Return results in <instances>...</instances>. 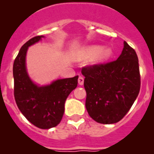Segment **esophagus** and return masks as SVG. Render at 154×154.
Instances as JSON below:
<instances>
[{
    "label": "esophagus",
    "mask_w": 154,
    "mask_h": 154,
    "mask_svg": "<svg viewBox=\"0 0 154 154\" xmlns=\"http://www.w3.org/2000/svg\"><path fill=\"white\" fill-rule=\"evenodd\" d=\"M78 82H79V85H83V82H84V79H83V77H82V76H79V77Z\"/></svg>",
    "instance_id": "34e87169"
}]
</instances>
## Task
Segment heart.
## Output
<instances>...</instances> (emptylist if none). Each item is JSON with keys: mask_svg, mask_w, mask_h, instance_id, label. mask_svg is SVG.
<instances>
[{"mask_svg": "<svg viewBox=\"0 0 154 154\" xmlns=\"http://www.w3.org/2000/svg\"><path fill=\"white\" fill-rule=\"evenodd\" d=\"M112 51L109 48H101L100 46H90L83 49L81 56L83 58H92L93 63H101L110 58Z\"/></svg>", "mask_w": 154, "mask_h": 154, "instance_id": "1", "label": "heart"}]
</instances>
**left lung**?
<instances>
[{
    "instance_id": "1",
    "label": "left lung",
    "mask_w": 154,
    "mask_h": 154,
    "mask_svg": "<svg viewBox=\"0 0 154 154\" xmlns=\"http://www.w3.org/2000/svg\"><path fill=\"white\" fill-rule=\"evenodd\" d=\"M87 92L85 106L96 122L115 124L128 113L140 88L138 58L126 42L115 61L82 69Z\"/></svg>"
}]
</instances>
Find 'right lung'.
<instances>
[{
	"label": "right lung",
	"mask_w": 154,
	"mask_h": 154,
	"mask_svg": "<svg viewBox=\"0 0 154 154\" xmlns=\"http://www.w3.org/2000/svg\"><path fill=\"white\" fill-rule=\"evenodd\" d=\"M43 38L42 35L29 39L21 46L13 67L14 99L24 116L34 126L48 129L60 123L67 96L77 87L79 76L58 79L45 87H38L29 78L26 68L27 49Z\"/></svg>",
	"instance_id": "add662e5"
}]
</instances>
